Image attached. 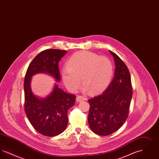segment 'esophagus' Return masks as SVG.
Returning a JSON list of instances; mask_svg holds the SVG:
<instances>
[{
  "instance_id": "34e87169",
  "label": "esophagus",
  "mask_w": 159,
  "mask_h": 159,
  "mask_svg": "<svg viewBox=\"0 0 159 159\" xmlns=\"http://www.w3.org/2000/svg\"><path fill=\"white\" fill-rule=\"evenodd\" d=\"M86 98L84 97H83V96H80V95H79V96H77V98H76V101H77V102H81V101H83L84 100H86Z\"/></svg>"
}]
</instances>
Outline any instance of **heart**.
Segmentation results:
<instances>
[{
  "instance_id": "obj_1",
  "label": "heart",
  "mask_w": 159,
  "mask_h": 159,
  "mask_svg": "<svg viewBox=\"0 0 159 159\" xmlns=\"http://www.w3.org/2000/svg\"><path fill=\"white\" fill-rule=\"evenodd\" d=\"M113 65L106 57L89 51L74 53L61 71L63 83L68 90L76 92L80 83L83 92L96 93L105 89L113 76Z\"/></svg>"
}]
</instances>
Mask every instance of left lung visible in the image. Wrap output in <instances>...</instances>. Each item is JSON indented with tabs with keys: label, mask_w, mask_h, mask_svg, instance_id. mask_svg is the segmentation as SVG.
I'll return each mask as SVG.
<instances>
[{
	"label": "left lung",
	"mask_w": 159,
	"mask_h": 159,
	"mask_svg": "<svg viewBox=\"0 0 159 159\" xmlns=\"http://www.w3.org/2000/svg\"><path fill=\"white\" fill-rule=\"evenodd\" d=\"M115 62L113 79L102 94L89 99L88 123L95 134L107 136L117 130L128 117L132 97L130 75L124 62L109 51Z\"/></svg>",
	"instance_id": "1"
}]
</instances>
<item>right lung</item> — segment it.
Returning <instances> with one entry per match:
<instances>
[{
    "instance_id": "1",
    "label": "right lung",
    "mask_w": 159,
    "mask_h": 159,
    "mask_svg": "<svg viewBox=\"0 0 159 159\" xmlns=\"http://www.w3.org/2000/svg\"><path fill=\"white\" fill-rule=\"evenodd\" d=\"M66 53V50L55 49L41 52L31 61L25 76V112L33 127L44 136H57L64 131L68 125V109L75 105L76 96L65 92L55 83L48 96L39 97L31 90V78L38 73H45L60 82L58 62Z\"/></svg>"
}]
</instances>
